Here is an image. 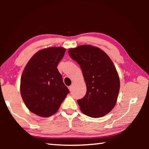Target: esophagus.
<instances>
[{
  "label": "esophagus",
  "mask_w": 149,
  "mask_h": 149,
  "mask_svg": "<svg viewBox=\"0 0 149 149\" xmlns=\"http://www.w3.org/2000/svg\"><path fill=\"white\" fill-rule=\"evenodd\" d=\"M73 86H74V85H70V86L68 87V89H69V90L70 91H72V89H73Z\"/></svg>",
  "instance_id": "obj_1"
}]
</instances>
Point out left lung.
Segmentation results:
<instances>
[{"instance_id":"left-lung-1","label":"left lung","mask_w":149,"mask_h":149,"mask_svg":"<svg viewBox=\"0 0 149 149\" xmlns=\"http://www.w3.org/2000/svg\"><path fill=\"white\" fill-rule=\"evenodd\" d=\"M69 56L81 69L87 86L84 97L77 100L84 114L104 116L113 109L120 91V79L109 56L99 48L81 45L68 50Z\"/></svg>"}]
</instances>
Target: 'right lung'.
Here are the masks:
<instances>
[{
	"mask_svg": "<svg viewBox=\"0 0 149 149\" xmlns=\"http://www.w3.org/2000/svg\"><path fill=\"white\" fill-rule=\"evenodd\" d=\"M65 49L50 47L39 50L25 67L21 77L20 92L31 112L41 117L56 113L70 93L57 69Z\"/></svg>",
	"mask_w": 149,
	"mask_h": 149,
	"instance_id": "obj_1",
	"label": "right lung"
}]
</instances>
